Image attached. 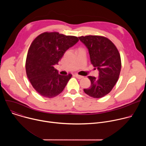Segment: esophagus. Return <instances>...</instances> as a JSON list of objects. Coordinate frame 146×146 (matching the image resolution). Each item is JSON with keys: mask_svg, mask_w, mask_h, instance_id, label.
Segmentation results:
<instances>
[{"mask_svg": "<svg viewBox=\"0 0 146 146\" xmlns=\"http://www.w3.org/2000/svg\"><path fill=\"white\" fill-rule=\"evenodd\" d=\"M74 76H75L77 78H78V79H81V78H83V76H80V75H78V74H75Z\"/></svg>", "mask_w": 146, "mask_h": 146, "instance_id": "esophagus-1", "label": "esophagus"}]
</instances>
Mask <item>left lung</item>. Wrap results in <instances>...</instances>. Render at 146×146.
I'll list each match as a JSON object with an SVG mask.
<instances>
[{
	"label": "left lung",
	"mask_w": 146,
	"mask_h": 146,
	"mask_svg": "<svg viewBox=\"0 0 146 146\" xmlns=\"http://www.w3.org/2000/svg\"><path fill=\"white\" fill-rule=\"evenodd\" d=\"M88 50L91 64L99 71V77L88 76L91 85L84 92L94 98L108 94L118 79L121 62L119 53L111 41L100 36L78 37Z\"/></svg>",
	"instance_id": "obj_1"
}]
</instances>
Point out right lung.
<instances>
[{"label": "right lung", "instance_id": "right-lung-1", "mask_svg": "<svg viewBox=\"0 0 146 146\" xmlns=\"http://www.w3.org/2000/svg\"><path fill=\"white\" fill-rule=\"evenodd\" d=\"M78 38L58 32H44L32 43L26 60L27 77L35 90L42 96L51 98L63 91L72 74L62 76L54 65Z\"/></svg>", "mask_w": 146, "mask_h": 146}]
</instances>
